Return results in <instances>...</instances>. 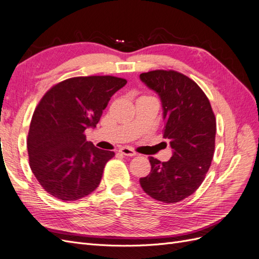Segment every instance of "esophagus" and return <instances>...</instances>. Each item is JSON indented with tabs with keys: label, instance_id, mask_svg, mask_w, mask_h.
<instances>
[{
	"label": "esophagus",
	"instance_id": "esophagus-1",
	"mask_svg": "<svg viewBox=\"0 0 259 259\" xmlns=\"http://www.w3.org/2000/svg\"><path fill=\"white\" fill-rule=\"evenodd\" d=\"M119 151L122 154L126 155V156H134V155H136V151L133 150V149L130 148V147H122Z\"/></svg>",
	"mask_w": 259,
	"mask_h": 259
}]
</instances>
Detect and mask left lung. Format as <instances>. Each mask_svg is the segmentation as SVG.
<instances>
[{
	"label": "left lung",
	"mask_w": 259,
	"mask_h": 259,
	"mask_svg": "<svg viewBox=\"0 0 259 259\" xmlns=\"http://www.w3.org/2000/svg\"><path fill=\"white\" fill-rule=\"evenodd\" d=\"M139 77L161 99L163 137L173 149L167 162L150 156L151 171L139 183L151 198L176 203L191 195L205 178L215 150V115L204 92L183 73L154 70Z\"/></svg>",
	"instance_id": "left-lung-1"
}]
</instances>
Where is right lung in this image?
Returning a JSON list of instances; mask_svg holds the SVG:
<instances>
[{
    "instance_id": "add662e5",
    "label": "right lung",
    "mask_w": 259,
    "mask_h": 259,
    "mask_svg": "<svg viewBox=\"0 0 259 259\" xmlns=\"http://www.w3.org/2000/svg\"><path fill=\"white\" fill-rule=\"evenodd\" d=\"M126 83L111 75L71 77L54 85L38 103L27 140L29 164L53 197L75 201L99 186L114 152L96 148L84 132L96 127L111 96Z\"/></svg>"
}]
</instances>
